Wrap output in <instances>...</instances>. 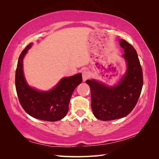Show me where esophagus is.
I'll return each instance as SVG.
<instances>
[{
	"instance_id": "esophagus-1",
	"label": "esophagus",
	"mask_w": 159,
	"mask_h": 159,
	"mask_svg": "<svg viewBox=\"0 0 159 159\" xmlns=\"http://www.w3.org/2000/svg\"><path fill=\"white\" fill-rule=\"evenodd\" d=\"M90 77V74L89 73V71L87 70H84L82 71V78H83V81H85Z\"/></svg>"
}]
</instances>
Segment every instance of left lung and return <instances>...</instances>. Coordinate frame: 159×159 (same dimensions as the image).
I'll list each match as a JSON object with an SVG mask.
<instances>
[{"label":"left lung","instance_id":"8db88e82","mask_svg":"<svg viewBox=\"0 0 159 159\" xmlns=\"http://www.w3.org/2000/svg\"><path fill=\"white\" fill-rule=\"evenodd\" d=\"M127 64L126 73L119 84L109 87L95 80H86L90 87L91 109L94 116L102 121H111L127 116L135 107L143 84L142 68L134 47L120 40Z\"/></svg>","mask_w":159,"mask_h":159}]
</instances>
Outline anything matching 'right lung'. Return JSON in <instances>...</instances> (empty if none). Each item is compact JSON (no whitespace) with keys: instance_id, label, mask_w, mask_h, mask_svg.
Here are the masks:
<instances>
[{"instance_id":"add662e5","label":"right lung","mask_w":159,"mask_h":159,"mask_svg":"<svg viewBox=\"0 0 159 159\" xmlns=\"http://www.w3.org/2000/svg\"><path fill=\"white\" fill-rule=\"evenodd\" d=\"M32 44H28L19 56L16 70L15 85L19 102L30 116L47 121H57L68 112L71 96L77 86L82 82L81 74L61 79L52 90L42 91L26 83L23 72V58Z\"/></svg>"}]
</instances>
